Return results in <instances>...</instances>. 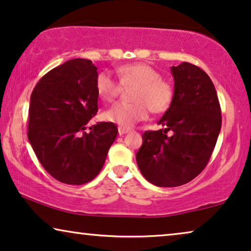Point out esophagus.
<instances>
[{"label": "esophagus", "mask_w": 251, "mask_h": 251, "mask_svg": "<svg viewBox=\"0 0 251 251\" xmlns=\"http://www.w3.org/2000/svg\"><path fill=\"white\" fill-rule=\"evenodd\" d=\"M129 131H130L129 128H125V126H119V135L120 136L125 135V133L129 132Z\"/></svg>", "instance_id": "34e87169"}]
</instances>
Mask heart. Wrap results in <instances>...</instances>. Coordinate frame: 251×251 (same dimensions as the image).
Segmentation results:
<instances>
[{"mask_svg": "<svg viewBox=\"0 0 251 251\" xmlns=\"http://www.w3.org/2000/svg\"><path fill=\"white\" fill-rule=\"evenodd\" d=\"M118 78L108 72H100L96 77V89L105 101H113L123 87H135L132 102H116L102 113L106 121L120 126H135L147 119L150 111L155 114L166 112L174 100V88L161 78L155 68L144 63L126 64L118 67Z\"/></svg>", "mask_w": 251, "mask_h": 251, "instance_id": "b5f03b06", "label": "heart"}]
</instances>
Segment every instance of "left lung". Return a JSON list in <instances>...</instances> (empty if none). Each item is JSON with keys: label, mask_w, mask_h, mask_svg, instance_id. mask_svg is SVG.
Returning <instances> with one entry per match:
<instances>
[{"label": "left lung", "mask_w": 251, "mask_h": 251, "mask_svg": "<svg viewBox=\"0 0 251 251\" xmlns=\"http://www.w3.org/2000/svg\"><path fill=\"white\" fill-rule=\"evenodd\" d=\"M171 73L174 100L159 121L164 128L144 132L136 154L143 176L160 187L194 179L210 160L222 126L221 105L208 74L190 63L173 66Z\"/></svg>", "instance_id": "1"}]
</instances>
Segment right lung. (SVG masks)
I'll list each match as a JSON object with an SVG mask.
<instances>
[{
	"mask_svg": "<svg viewBox=\"0 0 251 251\" xmlns=\"http://www.w3.org/2000/svg\"><path fill=\"white\" fill-rule=\"evenodd\" d=\"M97 75L91 60L71 59L48 72L30 96L28 140L44 169L64 184L94 179L118 135L113 122L85 131L98 111Z\"/></svg>",
	"mask_w": 251,
	"mask_h": 251,
	"instance_id": "obj_1",
	"label": "right lung"
}]
</instances>
